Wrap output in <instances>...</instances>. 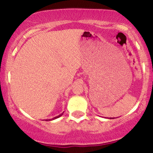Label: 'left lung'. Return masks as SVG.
<instances>
[{"mask_svg":"<svg viewBox=\"0 0 153 153\" xmlns=\"http://www.w3.org/2000/svg\"><path fill=\"white\" fill-rule=\"evenodd\" d=\"M110 119H111V118H110ZM112 119H114V118H112Z\"/></svg>","mask_w":153,"mask_h":153,"instance_id":"obj_1","label":"left lung"}]
</instances>
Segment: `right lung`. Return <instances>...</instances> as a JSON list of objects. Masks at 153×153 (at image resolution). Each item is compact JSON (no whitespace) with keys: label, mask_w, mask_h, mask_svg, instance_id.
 <instances>
[{"label":"right lung","mask_w":153,"mask_h":153,"mask_svg":"<svg viewBox=\"0 0 153 153\" xmlns=\"http://www.w3.org/2000/svg\"><path fill=\"white\" fill-rule=\"evenodd\" d=\"M63 113H64V112H63ZM63 113H62V114H59V115H58V116H57V117H54V118H52V119H46V121H52V120H54V119H55L59 118V117H60L61 116H62V115L63 114Z\"/></svg>","instance_id":"obj_1"}]
</instances>
